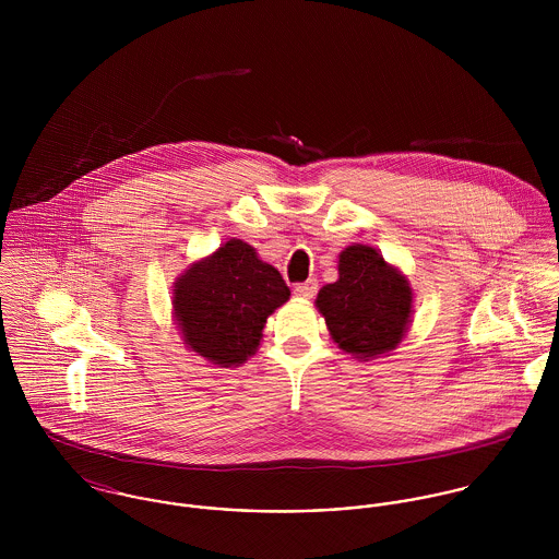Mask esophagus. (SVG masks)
<instances>
[{
	"label": "esophagus",
	"mask_w": 559,
	"mask_h": 559,
	"mask_svg": "<svg viewBox=\"0 0 559 559\" xmlns=\"http://www.w3.org/2000/svg\"><path fill=\"white\" fill-rule=\"evenodd\" d=\"M317 290H319L317 280H308V282H304V284H297V286H295V295H297L299 299H314Z\"/></svg>",
	"instance_id": "1"
}]
</instances>
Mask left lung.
<instances>
[{
    "instance_id": "obj_1",
    "label": "left lung",
    "mask_w": 559,
    "mask_h": 559,
    "mask_svg": "<svg viewBox=\"0 0 559 559\" xmlns=\"http://www.w3.org/2000/svg\"><path fill=\"white\" fill-rule=\"evenodd\" d=\"M317 310L331 340L359 361L399 348L413 317V288L379 249L353 242L340 251L337 280L319 290Z\"/></svg>"
}]
</instances>
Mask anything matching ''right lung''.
Segmentation results:
<instances>
[{"label": "right lung", "mask_w": 559, "mask_h": 559, "mask_svg": "<svg viewBox=\"0 0 559 559\" xmlns=\"http://www.w3.org/2000/svg\"><path fill=\"white\" fill-rule=\"evenodd\" d=\"M171 288L185 346L215 368H237L255 355L266 319L290 299L280 271L240 239L191 262Z\"/></svg>", "instance_id": "add662e5"}]
</instances>
